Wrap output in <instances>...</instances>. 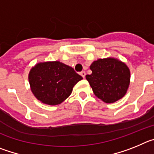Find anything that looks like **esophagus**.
Returning <instances> with one entry per match:
<instances>
[{
  "mask_svg": "<svg viewBox=\"0 0 154 154\" xmlns=\"http://www.w3.org/2000/svg\"><path fill=\"white\" fill-rule=\"evenodd\" d=\"M80 75L82 76V78H85V72L82 71V72H80Z\"/></svg>",
  "mask_w": 154,
  "mask_h": 154,
  "instance_id": "obj_1",
  "label": "esophagus"
}]
</instances>
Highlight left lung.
I'll return each instance as SVG.
<instances>
[{
  "label": "left lung",
  "instance_id": "8db88e82",
  "mask_svg": "<svg viewBox=\"0 0 154 154\" xmlns=\"http://www.w3.org/2000/svg\"><path fill=\"white\" fill-rule=\"evenodd\" d=\"M92 74L86 75L96 97L106 103H113L126 95L130 83V71L126 63L109 57L94 61Z\"/></svg>",
  "mask_w": 154,
  "mask_h": 154
}]
</instances>
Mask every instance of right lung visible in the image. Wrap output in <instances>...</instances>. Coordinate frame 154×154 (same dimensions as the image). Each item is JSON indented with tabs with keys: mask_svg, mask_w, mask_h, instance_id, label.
<instances>
[{
	"mask_svg": "<svg viewBox=\"0 0 154 154\" xmlns=\"http://www.w3.org/2000/svg\"><path fill=\"white\" fill-rule=\"evenodd\" d=\"M82 77L59 61L42 62L28 74L30 88L38 100L50 106L61 104L71 95L73 87Z\"/></svg>",
	"mask_w": 154,
	"mask_h": 154,
	"instance_id": "1",
	"label": "right lung"
}]
</instances>
